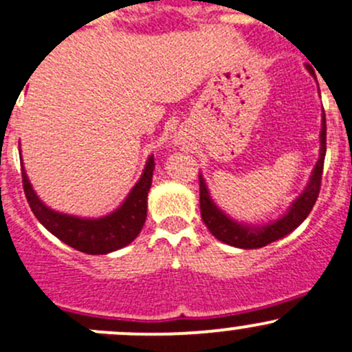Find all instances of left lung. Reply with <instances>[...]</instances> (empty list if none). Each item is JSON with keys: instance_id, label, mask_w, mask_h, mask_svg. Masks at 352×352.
Masks as SVG:
<instances>
[{"instance_id": "left-lung-1", "label": "left lung", "mask_w": 352, "mask_h": 352, "mask_svg": "<svg viewBox=\"0 0 352 352\" xmlns=\"http://www.w3.org/2000/svg\"><path fill=\"white\" fill-rule=\"evenodd\" d=\"M309 74L315 75L311 68H308ZM320 141H322V148H320V160L316 163L313 175L309 179L308 187L305 192L294 201L292 208L285 217L277 220L275 223L265 225V227H245V225L235 223L234 220L227 217L223 211L218 210L214 203L211 201L210 194H208L206 184H204L203 177L199 175V206H201V218H203L204 225L208 230L218 239V241L225 242V244L235 245L241 249H258L263 245L270 244V242L278 241L284 235L291 234L296 227L306 220L309 211L315 206L316 199L320 194V186H322V175H323V162H325V151H327V120L323 115L322 124V134H320Z\"/></svg>"}]
</instances>
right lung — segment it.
<instances>
[{"instance_id": "1", "label": "right lung", "mask_w": 352, "mask_h": 352, "mask_svg": "<svg viewBox=\"0 0 352 352\" xmlns=\"http://www.w3.org/2000/svg\"><path fill=\"white\" fill-rule=\"evenodd\" d=\"M155 158H149L139 182L131 190L117 211L98 220L77 218L58 213L41 203L34 192L25 170H22V184L27 203L37 220L60 241L85 254H107L131 244L141 232L148 213V190L153 182Z\"/></svg>"}]
</instances>
